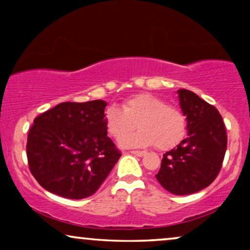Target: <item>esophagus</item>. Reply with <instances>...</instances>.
I'll return each instance as SVG.
<instances>
[{
	"mask_svg": "<svg viewBox=\"0 0 250 250\" xmlns=\"http://www.w3.org/2000/svg\"><path fill=\"white\" fill-rule=\"evenodd\" d=\"M132 153V155H135V156H138V157H142V156H145L146 155V151H139V150H133V151H129Z\"/></svg>",
	"mask_w": 250,
	"mask_h": 250,
	"instance_id": "1",
	"label": "esophagus"
}]
</instances>
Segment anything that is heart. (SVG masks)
Segmentation results:
<instances>
[{
  "mask_svg": "<svg viewBox=\"0 0 250 250\" xmlns=\"http://www.w3.org/2000/svg\"><path fill=\"white\" fill-rule=\"evenodd\" d=\"M105 126L112 138L121 140L138 127L141 129L122 146L140 148L156 145L160 150L175 146L186 133V116L181 109L167 104L156 95L142 93L127 99L123 108L111 105L105 110Z\"/></svg>",
  "mask_w": 250,
  "mask_h": 250,
  "instance_id": "obj_1",
  "label": "heart"
}]
</instances>
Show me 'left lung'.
Segmentation results:
<instances>
[{"label":"left lung","mask_w":250,"mask_h":250,"mask_svg":"<svg viewBox=\"0 0 250 250\" xmlns=\"http://www.w3.org/2000/svg\"><path fill=\"white\" fill-rule=\"evenodd\" d=\"M180 107L187 116L188 138L164 153L156 177L164 189L176 196L205 189L220 173L228 136L220 112L196 93L177 91Z\"/></svg>","instance_id":"8db88e82"}]
</instances>
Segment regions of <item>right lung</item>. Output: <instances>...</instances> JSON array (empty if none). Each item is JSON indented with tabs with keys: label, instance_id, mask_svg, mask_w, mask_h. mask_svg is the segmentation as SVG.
Listing matches in <instances>:
<instances>
[{
	"label": "right lung",
	"instance_id": "right-lung-1",
	"mask_svg": "<svg viewBox=\"0 0 250 250\" xmlns=\"http://www.w3.org/2000/svg\"><path fill=\"white\" fill-rule=\"evenodd\" d=\"M105 107L104 100L62 102L34 119L26 149L41 187L68 199L100 188L122 156L107 135Z\"/></svg>",
	"mask_w": 250,
	"mask_h": 250
}]
</instances>
